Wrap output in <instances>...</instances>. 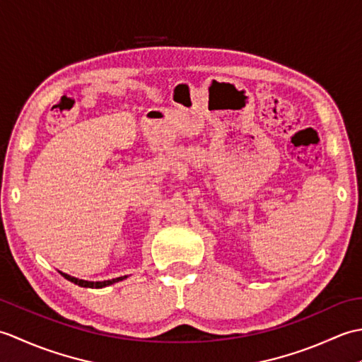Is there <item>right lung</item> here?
I'll return each instance as SVG.
<instances>
[{
    "label": "right lung",
    "mask_w": 362,
    "mask_h": 362,
    "mask_svg": "<svg viewBox=\"0 0 362 362\" xmlns=\"http://www.w3.org/2000/svg\"><path fill=\"white\" fill-rule=\"evenodd\" d=\"M62 274L66 280H70L71 283H74V284H78V286H82V288H105V286H110V284H113V283H117V281H121V280H124V279H127V276L124 275V276H118V279H112V280H105V281H87V280H79V279H76V276H71V275H68V274H64V272H60Z\"/></svg>",
    "instance_id": "right-lung-1"
}]
</instances>
